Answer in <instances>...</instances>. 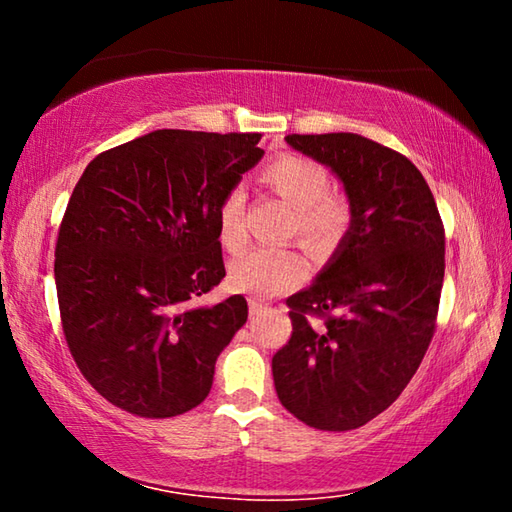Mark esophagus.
<instances>
[{
	"mask_svg": "<svg viewBox=\"0 0 512 512\" xmlns=\"http://www.w3.org/2000/svg\"><path fill=\"white\" fill-rule=\"evenodd\" d=\"M262 311H264V305H262V302H257V300H250V316H259V314H262Z\"/></svg>",
	"mask_w": 512,
	"mask_h": 512,
	"instance_id": "esophagus-1",
	"label": "esophagus"
}]
</instances>
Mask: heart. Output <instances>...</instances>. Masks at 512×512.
Here are the masks:
<instances>
[{"label":"heart","mask_w":512,"mask_h":512,"mask_svg":"<svg viewBox=\"0 0 512 512\" xmlns=\"http://www.w3.org/2000/svg\"><path fill=\"white\" fill-rule=\"evenodd\" d=\"M262 180L296 210L293 228L311 244L334 237L348 219L345 203L327 192V171L314 160L302 155H280L264 169ZM244 207V189L235 187L223 196L216 212L219 239L228 250H239L246 244ZM305 277V257L291 248H253L230 266L232 287L255 298L277 296L296 287Z\"/></svg>","instance_id":"obj_1"}]
</instances>
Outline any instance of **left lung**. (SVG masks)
Listing matches in <instances>:
<instances>
[{"instance_id":"1","label":"left lung","mask_w":512,"mask_h":512,"mask_svg":"<svg viewBox=\"0 0 512 512\" xmlns=\"http://www.w3.org/2000/svg\"><path fill=\"white\" fill-rule=\"evenodd\" d=\"M341 180L350 228L309 289L287 300L291 339L273 357L284 409L348 431L386 411L427 352L445 277V230L418 167L354 133L287 135ZM307 313L327 315L311 326Z\"/></svg>"}]
</instances>
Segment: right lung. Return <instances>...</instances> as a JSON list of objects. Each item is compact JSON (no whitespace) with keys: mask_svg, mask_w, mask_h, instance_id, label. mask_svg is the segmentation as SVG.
Listing matches in <instances>:
<instances>
[{"mask_svg":"<svg viewBox=\"0 0 512 512\" xmlns=\"http://www.w3.org/2000/svg\"><path fill=\"white\" fill-rule=\"evenodd\" d=\"M259 133L153 131L94 158L56 244L69 352L94 391L140 418L192 411L248 318L244 296L201 305L225 277L219 205L262 160Z\"/></svg>","mask_w":512,"mask_h":512,"instance_id":"right-lung-1","label":"right lung"}]
</instances>
